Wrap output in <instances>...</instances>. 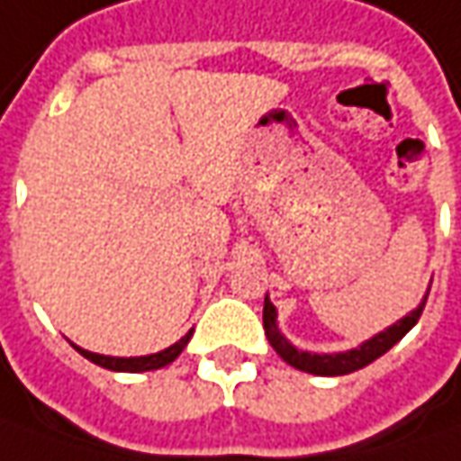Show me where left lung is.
<instances>
[{
	"instance_id": "left-lung-1",
	"label": "left lung",
	"mask_w": 461,
	"mask_h": 461,
	"mask_svg": "<svg viewBox=\"0 0 461 461\" xmlns=\"http://www.w3.org/2000/svg\"><path fill=\"white\" fill-rule=\"evenodd\" d=\"M431 288V285H429ZM426 298H429V291L423 295L416 309L411 313H405L403 319H398L395 324L388 326L385 331L375 334L373 339L362 341L355 349H347V352H331V355H319V352H303L294 347L291 341L283 337V331L278 329V311L270 303V298L265 295V306H262V326H265V337L273 344V349L278 352L280 357L285 359L291 367L301 370V373L311 375H324V377H337V375H349L355 370H362L367 367L370 362H375L377 357H383L388 352L390 347H395L398 341L403 339L405 334L416 326V321L420 319V311L426 306Z\"/></svg>"
}]
</instances>
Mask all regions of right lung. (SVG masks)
I'll list each match as a JSON object with an SVG mask.
<instances>
[{
    "label": "right lung",
    "instance_id": "add662e5",
    "mask_svg": "<svg viewBox=\"0 0 461 461\" xmlns=\"http://www.w3.org/2000/svg\"><path fill=\"white\" fill-rule=\"evenodd\" d=\"M191 334H194V331H188L185 337H181L176 344H170L163 352L145 355V357H109V355H96V352L81 349V347H76V344H73V347H76L78 355H84V357L91 359L94 365L106 367V370H114V373H148V370H160V367H166V365H170L173 359L178 357L183 352V347L191 339Z\"/></svg>",
    "mask_w": 461,
    "mask_h": 461
}]
</instances>
